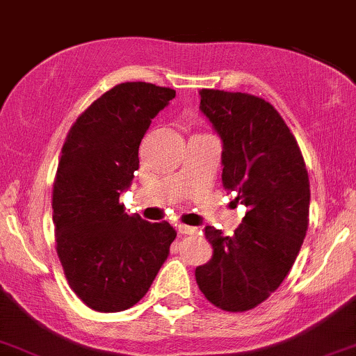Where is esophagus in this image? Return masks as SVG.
I'll list each match as a JSON object with an SVG mask.
<instances>
[{
	"label": "esophagus",
	"mask_w": 356,
	"mask_h": 356,
	"mask_svg": "<svg viewBox=\"0 0 356 356\" xmlns=\"http://www.w3.org/2000/svg\"><path fill=\"white\" fill-rule=\"evenodd\" d=\"M177 231H179V234H182V236H186V234H197V233H198L197 227L186 226V225H181V226H179V227H177Z\"/></svg>",
	"instance_id": "obj_1"
}]
</instances>
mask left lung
I'll return each instance as SVG.
<instances>
[{"instance_id":"obj_1","label":"left lung","mask_w":356,"mask_h":356,"mask_svg":"<svg viewBox=\"0 0 356 356\" xmlns=\"http://www.w3.org/2000/svg\"><path fill=\"white\" fill-rule=\"evenodd\" d=\"M200 108L222 141V187L248 207L233 238L207 226L213 255L200 291L229 312L254 309L282 285L309 222V177L298 141L262 97L202 89Z\"/></svg>"}]
</instances>
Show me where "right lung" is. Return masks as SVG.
Returning <instances> with one entry per match:
<instances>
[{
	"label": "right lung",
	"instance_id": "right-lung-1",
	"mask_svg": "<svg viewBox=\"0 0 356 356\" xmlns=\"http://www.w3.org/2000/svg\"><path fill=\"white\" fill-rule=\"evenodd\" d=\"M170 88L122 83L76 118L61 148L54 208L56 254L74 295L99 312L135 306L169 255L175 229L129 215L118 202L138 170V148Z\"/></svg>",
	"mask_w": 356,
	"mask_h": 356
}]
</instances>
